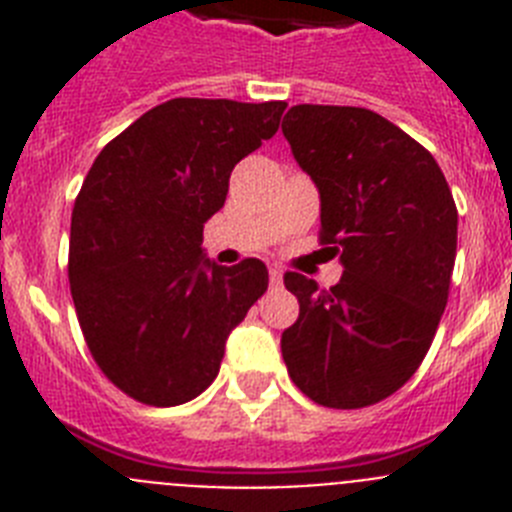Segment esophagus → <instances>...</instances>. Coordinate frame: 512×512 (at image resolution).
Here are the masks:
<instances>
[{"label": "esophagus", "instance_id": "obj_1", "mask_svg": "<svg viewBox=\"0 0 512 512\" xmlns=\"http://www.w3.org/2000/svg\"><path fill=\"white\" fill-rule=\"evenodd\" d=\"M282 279H284V271L279 269V266H271V269H269L271 287H282Z\"/></svg>", "mask_w": 512, "mask_h": 512}]
</instances>
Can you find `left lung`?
Listing matches in <instances>:
<instances>
[{
  "label": "left lung",
  "mask_w": 512,
  "mask_h": 512,
  "mask_svg": "<svg viewBox=\"0 0 512 512\" xmlns=\"http://www.w3.org/2000/svg\"><path fill=\"white\" fill-rule=\"evenodd\" d=\"M282 133L320 192V243L343 264L330 289L284 274L300 302L284 364L323 408H366L431 348L456 259L454 197L436 158L364 107L295 104Z\"/></svg>",
  "instance_id": "8db88e82"
}]
</instances>
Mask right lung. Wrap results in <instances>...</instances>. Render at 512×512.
<instances>
[{"instance_id":"1","label":"right lung","mask_w":512,"mask_h":512,"mask_svg":"<svg viewBox=\"0 0 512 512\" xmlns=\"http://www.w3.org/2000/svg\"><path fill=\"white\" fill-rule=\"evenodd\" d=\"M284 107L176 97L94 158L71 212V297L97 366L133 400L174 408L205 392L269 287L264 261L207 259L202 228Z\"/></svg>"}]
</instances>
